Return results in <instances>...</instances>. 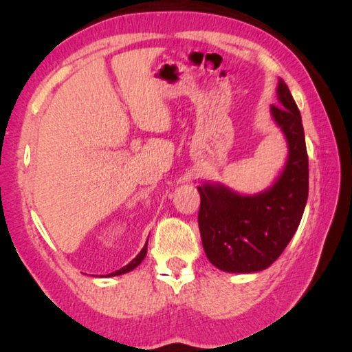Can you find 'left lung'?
<instances>
[{
    "instance_id": "1",
    "label": "left lung",
    "mask_w": 352,
    "mask_h": 352,
    "mask_svg": "<svg viewBox=\"0 0 352 352\" xmlns=\"http://www.w3.org/2000/svg\"><path fill=\"white\" fill-rule=\"evenodd\" d=\"M279 105L270 115L287 142L289 155L272 186L247 195L222 183H204L199 228L206 258L219 270L254 273L265 270L287 247L305 212L309 194V162L300 110L283 79Z\"/></svg>"
}]
</instances>
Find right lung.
<instances>
[{"instance_id": "obj_1", "label": "right lung", "mask_w": 352, "mask_h": 352, "mask_svg": "<svg viewBox=\"0 0 352 352\" xmlns=\"http://www.w3.org/2000/svg\"><path fill=\"white\" fill-rule=\"evenodd\" d=\"M147 241H148V239H147ZM146 254H147V242H146V245L142 247L141 252H140L138 254H136V258H135V259L130 261L126 267H122V269H119V270L113 272V273H109V275H107V276H119V275H124V273L132 272L133 269H136V267H138V265L141 264L142 259L146 258Z\"/></svg>"}]
</instances>
